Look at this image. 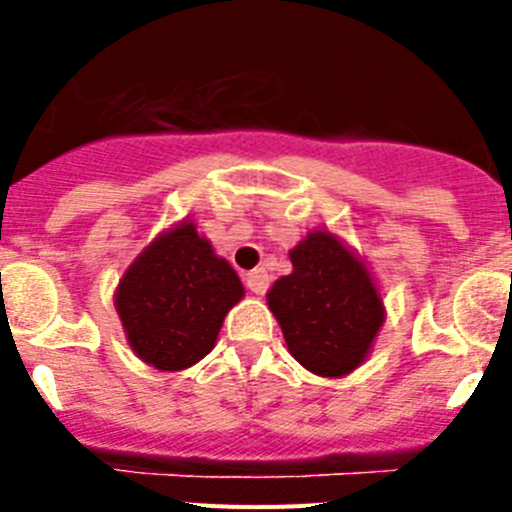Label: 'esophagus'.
I'll return each instance as SVG.
<instances>
[{
    "label": "esophagus",
    "mask_w": 512,
    "mask_h": 512,
    "mask_svg": "<svg viewBox=\"0 0 512 512\" xmlns=\"http://www.w3.org/2000/svg\"><path fill=\"white\" fill-rule=\"evenodd\" d=\"M269 282H271V277H269V271H266V269H253V271H248V274H246V287L251 289L253 295H266Z\"/></svg>",
    "instance_id": "esophagus-1"
}]
</instances>
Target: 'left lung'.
I'll return each instance as SVG.
<instances>
[{"mask_svg":"<svg viewBox=\"0 0 512 512\" xmlns=\"http://www.w3.org/2000/svg\"><path fill=\"white\" fill-rule=\"evenodd\" d=\"M292 274L266 302L289 354L318 377H346L372 351L384 323L379 289L364 261L328 230H312L289 251Z\"/></svg>","mask_w":512,"mask_h":512,"instance_id":"left-lung-1","label":"left lung"}]
</instances>
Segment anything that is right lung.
Instances as JSON below:
<instances>
[{"label":"right lung","instance_id":"1","mask_svg":"<svg viewBox=\"0 0 512 512\" xmlns=\"http://www.w3.org/2000/svg\"><path fill=\"white\" fill-rule=\"evenodd\" d=\"M241 297L233 266L184 220L128 266L115 307L138 359L161 372H182L215 348L225 315Z\"/></svg>","mask_w":512,"mask_h":512}]
</instances>
